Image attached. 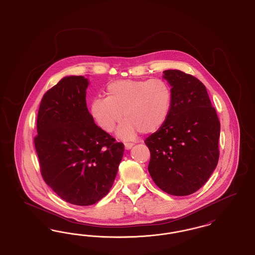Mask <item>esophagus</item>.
I'll list each match as a JSON object with an SVG mask.
<instances>
[{
	"mask_svg": "<svg viewBox=\"0 0 255 255\" xmlns=\"http://www.w3.org/2000/svg\"><path fill=\"white\" fill-rule=\"evenodd\" d=\"M133 146V143H125V144H124V147H125V149H126V150H130Z\"/></svg>",
	"mask_w": 255,
	"mask_h": 255,
	"instance_id": "obj_1",
	"label": "esophagus"
}]
</instances>
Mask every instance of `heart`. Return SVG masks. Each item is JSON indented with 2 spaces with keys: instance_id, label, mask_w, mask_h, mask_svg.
<instances>
[{
  "instance_id": "b5f03b06",
  "label": "heart",
  "mask_w": 255,
  "mask_h": 255,
  "mask_svg": "<svg viewBox=\"0 0 255 255\" xmlns=\"http://www.w3.org/2000/svg\"><path fill=\"white\" fill-rule=\"evenodd\" d=\"M107 97H95L90 106L93 119L105 132L111 133L122 120L117 135L133 139L138 132L155 133L169 116L172 93L162 79L118 80L106 88Z\"/></svg>"
}]
</instances>
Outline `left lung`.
I'll return each mask as SVG.
<instances>
[{
    "instance_id": "left-lung-1",
    "label": "left lung",
    "mask_w": 255,
    "mask_h": 255,
    "mask_svg": "<svg viewBox=\"0 0 255 255\" xmlns=\"http://www.w3.org/2000/svg\"><path fill=\"white\" fill-rule=\"evenodd\" d=\"M172 103L163 126L145 139L148 171L164 192L186 196L199 190L216 168L220 122L206 86L179 70H167Z\"/></svg>"
}]
</instances>
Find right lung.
Wrapping results in <instances>:
<instances>
[{"label":"right lung","mask_w":255,"mask_h":255,"mask_svg":"<svg viewBox=\"0 0 255 255\" xmlns=\"http://www.w3.org/2000/svg\"><path fill=\"white\" fill-rule=\"evenodd\" d=\"M84 76H65L42 98L34 144L44 181L64 201L91 206L108 194L124 145L89 113Z\"/></svg>","instance_id":"right-lung-1"}]
</instances>
